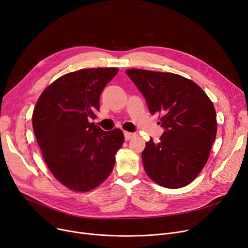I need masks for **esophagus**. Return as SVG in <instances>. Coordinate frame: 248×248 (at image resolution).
<instances>
[{"instance_id":"34e87169","label":"esophagus","mask_w":248,"mask_h":248,"mask_svg":"<svg viewBox=\"0 0 248 248\" xmlns=\"http://www.w3.org/2000/svg\"><path fill=\"white\" fill-rule=\"evenodd\" d=\"M124 139H125L126 140H129L133 139V138L136 136V134H135V133H128V132H124Z\"/></svg>"}]
</instances>
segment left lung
<instances>
[{"instance_id":"left-lung-1","label":"left lung","mask_w":248,"mask_h":248,"mask_svg":"<svg viewBox=\"0 0 248 248\" xmlns=\"http://www.w3.org/2000/svg\"><path fill=\"white\" fill-rule=\"evenodd\" d=\"M127 76L144 95L150 112L160 113L165 129L141 153L147 175L170 189L184 187L202 171L216 138V112L203 89L168 72L128 69Z\"/></svg>"}]
</instances>
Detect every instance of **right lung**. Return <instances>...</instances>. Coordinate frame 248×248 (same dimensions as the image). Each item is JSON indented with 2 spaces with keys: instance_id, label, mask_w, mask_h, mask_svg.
<instances>
[{
  "instance_id": "add662e5",
  "label": "right lung",
  "mask_w": 248,
  "mask_h": 248,
  "mask_svg": "<svg viewBox=\"0 0 248 248\" xmlns=\"http://www.w3.org/2000/svg\"><path fill=\"white\" fill-rule=\"evenodd\" d=\"M117 68L70 72L50 84L33 111L34 134L51 173L67 188L85 192L111 173L124 140L119 128L104 132L90 123L103 88Z\"/></svg>"
}]
</instances>
